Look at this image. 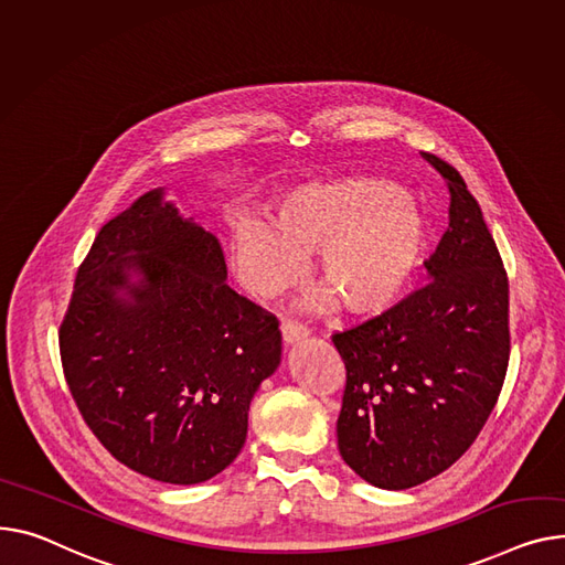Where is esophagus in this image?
<instances>
[{"mask_svg": "<svg viewBox=\"0 0 565 565\" xmlns=\"http://www.w3.org/2000/svg\"><path fill=\"white\" fill-rule=\"evenodd\" d=\"M281 335L286 343H297V341H305V338L309 335V329L305 324H299L295 320H284L281 322Z\"/></svg>", "mask_w": 565, "mask_h": 565, "instance_id": "esophagus-1", "label": "esophagus"}]
</instances>
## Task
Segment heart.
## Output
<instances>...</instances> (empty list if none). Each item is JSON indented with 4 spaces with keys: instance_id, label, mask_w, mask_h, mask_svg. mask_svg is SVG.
Segmentation results:
<instances>
[{
    "instance_id": "obj_1",
    "label": "heart",
    "mask_w": 565,
    "mask_h": 565,
    "mask_svg": "<svg viewBox=\"0 0 565 565\" xmlns=\"http://www.w3.org/2000/svg\"><path fill=\"white\" fill-rule=\"evenodd\" d=\"M427 247L420 211L397 185L374 177L311 181L284 191L268 206V222L241 217L230 230L238 281L260 299H275L305 277L324 288L318 307L350 316L388 311L416 277Z\"/></svg>"
}]
</instances>
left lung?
I'll use <instances>...</instances> for the list:
<instances>
[{
  "mask_svg": "<svg viewBox=\"0 0 565 565\" xmlns=\"http://www.w3.org/2000/svg\"><path fill=\"white\" fill-rule=\"evenodd\" d=\"M423 159L449 191L429 284L377 318L335 331L348 380L335 423L343 461L404 491L457 463L483 429L509 365V279L463 177Z\"/></svg>",
  "mask_w": 565,
  "mask_h": 565,
  "instance_id": "1",
  "label": "left lung"
}]
</instances>
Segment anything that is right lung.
<instances>
[{"label":"right lung","mask_w":565,"mask_h":565,"mask_svg":"<svg viewBox=\"0 0 565 565\" xmlns=\"http://www.w3.org/2000/svg\"><path fill=\"white\" fill-rule=\"evenodd\" d=\"M217 238L145 193L99 230L58 329L65 382L127 468L191 486L243 449L279 320L227 286Z\"/></svg>","instance_id":"1"}]
</instances>
